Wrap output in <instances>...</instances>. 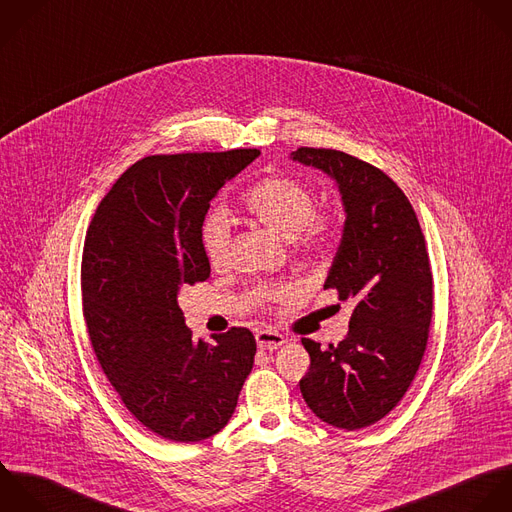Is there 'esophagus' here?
<instances>
[{
  "mask_svg": "<svg viewBox=\"0 0 512 512\" xmlns=\"http://www.w3.org/2000/svg\"><path fill=\"white\" fill-rule=\"evenodd\" d=\"M255 339H257L259 349H265V351H273L285 343V337L275 331H257Z\"/></svg>",
  "mask_w": 512,
  "mask_h": 512,
  "instance_id": "esophagus-1",
  "label": "esophagus"
}]
</instances>
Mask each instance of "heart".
<instances>
[{
    "instance_id": "heart-1",
    "label": "heart",
    "mask_w": 512,
    "mask_h": 512,
    "mask_svg": "<svg viewBox=\"0 0 512 512\" xmlns=\"http://www.w3.org/2000/svg\"><path fill=\"white\" fill-rule=\"evenodd\" d=\"M243 209L267 229L291 241L303 257H325L343 237V219L337 211H317L315 191L289 175H271L255 183L243 197ZM201 251L215 269L223 267L229 253V229L219 213L203 219L199 229ZM291 297L289 287L259 291V301L283 303Z\"/></svg>"
}]
</instances>
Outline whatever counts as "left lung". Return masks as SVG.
Wrapping results in <instances>:
<instances>
[{
  "label": "left lung",
  "instance_id": "1",
  "mask_svg": "<svg viewBox=\"0 0 512 512\" xmlns=\"http://www.w3.org/2000/svg\"><path fill=\"white\" fill-rule=\"evenodd\" d=\"M293 159L323 169L339 185L347 221L325 289L355 305L339 345L301 339L311 365L299 389L321 421L365 429L399 405L427 349L433 319L427 241L411 201L379 167L317 147H299Z\"/></svg>",
  "mask_w": 512,
  "mask_h": 512
}]
</instances>
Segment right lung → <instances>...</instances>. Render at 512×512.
I'll use <instances>...</instances> for the list:
<instances>
[{
	"mask_svg": "<svg viewBox=\"0 0 512 512\" xmlns=\"http://www.w3.org/2000/svg\"><path fill=\"white\" fill-rule=\"evenodd\" d=\"M259 149L149 155L101 199L83 243L81 297L91 347L127 411L151 433L197 443L231 419L253 369L245 327L193 341L177 305L209 279L199 229L209 201Z\"/></svg>",
	"mask_w": 512,
	"mask_h": 512,
	"instance_id": "add662e5",
	"label": "right lung"
}]
</instances>
